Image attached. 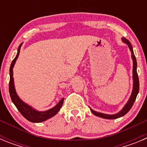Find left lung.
<instances>
[{"label": "left lung", "mask_w": 147, "mask_h": 147, "mask_svg": "<svg viewBox=\"0 0 147 147\" xmlns=\"http://www.w3.org/2000/svg\"><path fill=\"white\" fill-rule=\"evenodd\" d=\"M122 41L124 42H125L126 44L128 45L129 49L131 51V53H132V61H133V69H132V72H133V74H132V78H133V89H132V94H131V96L129 98V101L127 103V105L124 106V107L121 110L119 113L114 114V115H107V114H104L101 113L96 112L94 110H93L92 109H90L91 112L94 114L95 115L98 116V117L103 118V119H118V118H120L123 115H124L125 114H127V113L129 112V110H130L131 107H132V105L134 104L135 101L136 99V97H137V95L139 91V80H138V76L137 74V61H136V57H135V54L133 53V50H132V46L131 45L130 42L129 40H127L126 38H122Z\"/></svg>", "instance_id": "obj_1"}]
</instances>
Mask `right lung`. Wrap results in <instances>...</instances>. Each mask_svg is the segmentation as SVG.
Wrapping results in <instances>:
<instances>
[{
  "label": "right lung",
  "instance_id": "1",
  "mask_svg": "<svg viewBox=\"0 0 147 147\" xmlns=\"http://www.w3.org/2000/svg\"><path fill=\"white\" fill-rule=\"evenodd\" d=\"M22 43L19 45L18 48V54H17L16 57L14 59H13L12 62H11V66H10L9 69V74H10V80H9V94L11 96V101L18 110H19V112L23 115L24 118L28 120L31 122H34V123H39V122H42L44 121L47 120V119H50V118L53 117L56 114L59 112V110H60L61 107H62L63 102H64V98H62L60 100V102L56 105L55 107L53 108L50 109L46 111H43V112H39L37 110H34L32 107L28 106V105L25 104L24 102L20 99L18 96L17 95L16 91L15 89V85H14V78H13V67L15 65V63L16 62V59H18V56H19V53H20V47H21Z\"/></svg>",
  "mask_w": 147,
  "mask_h": 147
}]
</instances>
